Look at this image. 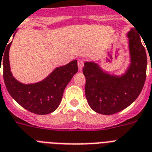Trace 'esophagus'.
I'll use <instances>...</instances> for the list:
<instances>
[{"label": "esophagus", "mask_w": 152, "mask_h": 152, "mask_svg": "<svg viewBox=\"0 0 152 152\" xmlns=\"http://www.w3.org/2000/svg\"><path fill=\"white\" fill-rule=\"evenodd\" d=\"M84 66V60L79 59L78 60V68L80 70H82L83 67Z\"/></svg>", "instance_id": "esophagus-1"}]
</instances>
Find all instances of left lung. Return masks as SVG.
<instances>
[{"mask_svg":"<svg viewBox=\"0 0 152 152\" xmlns=\"http://www.w3.org/2000/svg\"><path fill=\"white\" fill-rule=\"evenodd\" d=\"M136 30L132 28L128 34L131 64L123 76L106 73L94 62L84 63L86 98L91 108L97 113L110 115L120 112L137 99L144 88L147 54Z\"/></svg>","mask_w":152,"mask_h":152,"instance_id":"1","label":"left lung"}]
</instances>
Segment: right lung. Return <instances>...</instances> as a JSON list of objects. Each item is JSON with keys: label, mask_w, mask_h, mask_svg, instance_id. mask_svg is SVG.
I'll return each instance as SVG.
<instances>
[{"label": "right lung", "mask_w": 152, "mask_h": 152, "mask_svg": "<svg viewBox=\"0 0 152 152\" xmlns=\"http://www.w3.org/2000/svg\"><path fill=\"white\" fill-rule=\"evenodd\" d=\"M11 44L7 46L4 55H0V67L3 64L4 81L8 93L20 106L31 113L42 115L53 112L61 101L64 88L78 72L77 61L57 68L41 82L23 84L16 80L10 72L8 52Z\"/></svg>", "instance_id": "obj_1"}]
</instances>
